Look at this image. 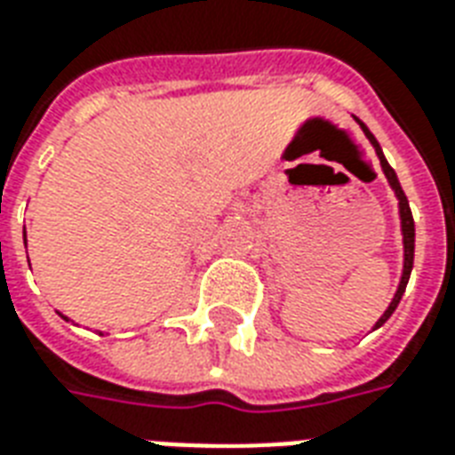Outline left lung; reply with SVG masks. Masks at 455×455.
<instances>
[{
	"mask_svg": "<svg viewBox=\"0 0 455 455\" xmlns=\"http://www.w3.org/2000/svg\"><path fill=\"white\" fill-rule=\"evenodd\" d=\"M360 128L365 131L367 140L372 143L374 152H377V157H379V164L381 169H384V176H387V181H389V186L394 188V193H396L398 197V212H401V231H403V274H401V283H398V291L396 296H394V300H391V305L387 307V312L381 315L379 322L374 324V327H381L384 322L389 320L391 315H394V310L398 307V303H401V298H403L405 293V286H408V279H411V272H412V255H415V221H412V212H411V204H408V197H405L403 188H401V183H398L396 179V172L391 169L389 162L384 159V152H381L379 143H377V138H374L370 131H367V126L363 124V121L358 119Z\"/></svg>",
	"mask_w": 455,
	"mask_h": 455,
	"instance_id": "obj_1",
	"label": "left lung"
}]
</instances>
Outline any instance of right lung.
Listing matches in <instances>:
<instances>
[{"label": "right lung", "instance_id": "obj_1", "mask_svg": "<svg viewBox=\"0 0 455 455\" xmlns=\"http://www.w3.org/2000/svg\"><path fill=\"white\" fill-rule=\"evenodd\" d=\"M23 241H26V238H23Z\"/></svg>", "mask_w": 455, "mask_h": 455}]
</instances>
